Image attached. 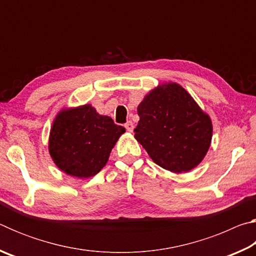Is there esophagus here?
Instances as JSON below:
<instances>
[{
    "label": "esophagus",
    "instance_id": "esophagus-1",
    "mask_svg": "<svg viewBox=\"0 0 256 256\" xmlns=\"http://www.w3.org/2000/svg\"><path fill=\"white\" fill-rule=\"evenodd\" d=\"M124 128H126V131H128V132H132L133 131V123L131 122V120H128L126 123L124 124Z\"/></svg>",
    "mask_w": 256,
    "mask_h": 256
}]
</instances>
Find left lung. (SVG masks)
I'll list each match as a JSON object with an SVG mask.
<instances>
[{"mask_svg": "<svg viewBox=\"0 0 256 256\" xmlns=\"http://www.w3.org/2000/svg\"><path fill=\"white\" fill-rule=\"evenodd\" d=\"M134 136L158 166L188 172L202 162L211 138V120L184 88L159 86L138 107Z\"/></svg>", "mask_w": 256, "mask_h": 256, "instance_id": "left-lung-1", "label": "left lung"}]
</instances>
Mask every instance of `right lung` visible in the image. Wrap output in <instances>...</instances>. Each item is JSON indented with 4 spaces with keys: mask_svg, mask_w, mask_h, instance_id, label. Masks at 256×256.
I'll list each match as a JSON object with an SVG mask.
<instances>
[{
    "mask_svg": "<svg viewBox=\"0 0 256 256\" xmlns=\"http://www.w3.org/2000/svg\"><path fill=\"white\" fill-rule=\"evenodd\" d=\"M124 132L123 126L110 116L99 115L90 105L62 110L50 130V154L60 170L88 178L105 166Z\"/></svg>",
    "mask_w": 256,
    "mask_h": 256,
    "instance_id": "right-lung-1",
    "label": "right lung"
}]
</instances>
